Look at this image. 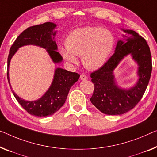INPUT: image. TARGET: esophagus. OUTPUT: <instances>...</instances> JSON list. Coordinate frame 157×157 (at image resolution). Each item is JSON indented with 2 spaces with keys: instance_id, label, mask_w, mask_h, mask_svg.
Here are the masks:
<instances>
[{
  "instance_id": "34e87169",
  "label": "esophagus",
  "mask_w": 157,
  "mask_h": 157,
  "mask_svg": "<svg viewBox=\"0 0 157 157\" xmlns=\"http://www.w3.org/2000/svg\"><path fill=\"white\" fill-rule=\"evenodd\" d=\"M87 79V77H86V75H80V79L81 80H86V79Z\"/></svg>"
}]
</instances>
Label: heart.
<instances>
[{
	"label": "heart",
	"instance_id": "obj_1",
	"mask_svg": "<svg viewBox=\"0 0 157 157\" xmlns=\"http://www.w3.org/2000/svg\"><path fill=\"white\" fill-rule=\"evenodd\" d=\"M66 47H60V55L71 64L78 63L76 56L89 70L99 69L104 65L115 46V37L108 29L85 27L72 31L65 40Z\"/></svg>",
	"mask_w": 157,
	"mask_h": 157
}]
</instances>
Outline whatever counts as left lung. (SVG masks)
Returning a JSON list of instances; mask_svg holds the SVG:
<instances>
[{"label": "left lung", "mask_w": 157, "mask_h": 157, "mask_svg": "<svg viewBox=\"0 0 157 157\" xmlns=\"http://www.w3.org/2000/svg\"><path fill=\"white\" fill-rule=\"evenodd\" d=\"M123 40L117 42L115 52L106 63L91 73L94 84L90 101L97 109L107 115H121L132 109L142 99L151 77V56L144 38L130 29H123ZM128 55L138 64L139 79L129 89H123L117 84L113 71Z\"/></svg>", "instance_id": "obj_1"}]
</instances>
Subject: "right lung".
Here are the masks:
<instances>
[{
  "label": "right lung",
  "mask_w": 157,
  "mask_h": 157,
  "mask_svg": "<svg viewBox=\"0 0 157 157\" xmlns=\"http://www.w3.org/2000/svg\"><path fill=\"white\" fill-rule=\"evenodd\" d=\"M56 26L53 22H48L28 27L17 36L9 52L7 76L12 92L19 104L29 114L35 116H48L58 111L65 104L70 89L78 80L80 75L76 72L57 67L55 69L52 83L46 93L35 101H26L19 97L12 89L9 78L10 63L19 48L27 45L38 46L45 48L55 64L61 63L63 58L57 51L58 46L54 40L57 33V31H55Z\"/></svg>",
  "instance_id": "obj_1"
}]
</instances>
